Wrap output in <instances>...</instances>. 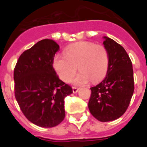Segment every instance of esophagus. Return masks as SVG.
Listing matches in <instances>:
<instances>
[{
	"label": "esophagus",
	"mask_w": 147,
	"mask_h": 147,
	"mask_svg": "<svg viewBox=\"0 0 147 147\" xmlns=\"http://www.w3.org/2000/svg\"><path fill=\"white\" fill-rule=\"evenodd\" d=\"M72 89H73V93H77L78 90H79V88H76V87H73Z\"/></svg>",
	"instance_id": "34e87169"
}]
</instances>
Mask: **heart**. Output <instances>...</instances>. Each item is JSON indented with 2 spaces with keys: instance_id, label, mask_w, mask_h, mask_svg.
<instances>
[{
  "instance_id": "obj_1",
  "label": "heart",
  "mask_w": 147,
  "mask_h": 147,
  "mask_svg": "<svg viewBox=\"0 0 147 147\" xmlns=\"http://www.w3.org/2000/svg\"><path fill=\"white\" fill-rule=\"evenodd\" d=\"M65 54H56L53 61L54 70L62 81L67 82L76 74L72 82L76 85L101 81L107 74L109 54L103 45L90 42H75L66 48Z\"/></svg>"
}]
</instances>
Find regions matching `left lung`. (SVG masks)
<instances>
[{"mask_svg": "<svg viewBox=\"0 0 147 147\" xmlns=\"http://www.w3.org/2000/svg\"><path fill=\"white\" fill-rule=\"evenodd\" d=\"M105 49L109 54V65L106 77L90 88L88 102L90 112L100 121L119 119L128 108L134 92L132 64L129 55L121 45L104 37Z\"/></svg>", "mask_w": 147, "mask_h": 147, "instance_id": "obj_1", "label": "left lung"}]
</instances>
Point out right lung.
I'll list each match as a JSON object with an SVG mask.
<instances>
[{
	"instance_id": "1",
	"label": "right lung",
	"mask_w": 147,
	"mask_h": 147,
	"mask_svg": "<svg viewBox=\"0 0 147 147\" xmlns=\"http://www.w3.org/2000/svg\"><path fill=\"white\" fill-rule=\"evenodd\" d=\"M59 46L44 39L25 51L14 70L15 96L23 115L42 127H54L65 116L64 98L73 93L53 67Z\"/></svg>"
}]
</instances>
